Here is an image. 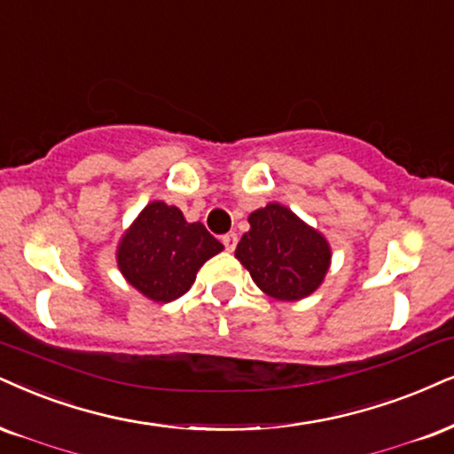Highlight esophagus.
<instances>
[{
	"label": "esophagus",
	"mask_w": 454,
	"mask_h": 454,
	"mask_svg": "<svg viewBox=\"0 0 454 454\" xmlns=\"http://www.w3.org/2000/svg\"><path fill=\"white\" fill-rule=\"evenodd\" d=\"M223 239V244H225V250L227 253H233V250H236V246H238V233H225V236L221 238Z\"/></svg>",
	"instance_id": "1"
}]
</instances>
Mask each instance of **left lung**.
Returning a JSON list of instances; mask_svg holds the SVG:
<instances>
[{"instance_id": "left-lung-1", "label": "left lung", "mask_w": 454, "mask_h": 454, "mask_svg": "<svg viewBox=\"0 0 454 454\" xmlns=\"http://www.w3.org/2000/svg\"><path fill=\"white\" fill-rule=\"evenodd\" d=\"M248 223L236 259L262 293L278 301H301L322 286L333 261L324 233L278 201L250 212Z\"/></svg>"}]
</instances>
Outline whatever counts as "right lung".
<instances>
[{
    "instance_id": "add662e5",
    "label": "right lung",
    "mask_w": 454,
    "mask_h": 454,
    "mask_svg": "<svg viewBox=\"0 0 454 454\" xmlns=\"http://www.w3.org/2000/svg\"><path fill=\"white\" fill-rule=\"evenodd\" d=\"M223 244L201 223H187L176 206L149 201L120 238L117 270L134 290L155 303H170L192 288L206 261Z\"/></svg>"
}]
</instances>
